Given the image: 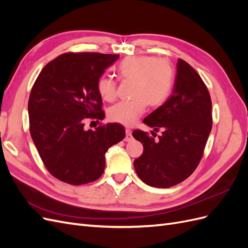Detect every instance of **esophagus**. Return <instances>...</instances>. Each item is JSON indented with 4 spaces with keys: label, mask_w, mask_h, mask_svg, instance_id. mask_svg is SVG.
I'll return each instance as SVG.
<instances>
[{
    "label": "esophagus",
    "mask_w": 248,
    "mask_h": 248,
    "mask_svg": "<svg viewBox=\"0 0 248 248\" xmlns=\"http://www.w3.org/2000/svg\"><path fill=\"white\" fill-rule=\"evenodd\" d=\"M125 141H131L133 140V137H132V133H131V130L127 128L126 129V137H125Z\"/></svg>",
    "instance_id": "obj_1"
}]
</instances>
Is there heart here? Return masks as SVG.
Segmentation results:
<instances>
[{"instance_id": "obj_1", "label": "heart", "mask_w": 248, "mask_h": 248, "mask_svg": "<svg viewBox=\"0 0 248 248\" xmlns=\"http://www.w3.org/2000/svg\"><path fill=\"white\" fill-rule=\"evenodd\" d=\"M118 78L133 79V98L121 101L108 110L111 122L131 126L144 114L147 106L157 108L166 102L172 91L174 68L166 59L152 56H130L124 58L116 67ZM97 91L103 100L114 101L117 97V80L102 76L97 81Z\"/></svg>"}]
</instances>
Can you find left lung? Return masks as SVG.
Instances as JSON below:
<instances>
[{"label":"left lung","instance_id":"8db88e82","mask_svg":"<svg viewBox=\"0 0 248 248\" xmlns=\"http://www.w3.org/2000/svg\"><path fill=\"white\" fill-rule=\"evenodd\" d=\"M211 109V97L205 82L188 63L178 59L172 94L144 119L146 125L157 132L161 129L162 134L155 140V132L153 138L140 129L132 132L144 146V152L133 162L142 182L168 188L192 174L212 128Z\"/></svg>","mask_w":248,"mask_h":248}]
</instances>
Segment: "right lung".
I'll use <instances>...</instances> for the list:
<instances>
[{
  "label": "right lung",
  "mask_w": 248,
  "mask_h": 248,
  "mask_svg": "<svg viewBox=\"0 0 248 248\" xmlns=\"http://www.w3.org/2000/svg\"><path fill=\"white\" fill-rule=\"evenodd\" d=\"M118 58L66 52L44 66L34 82L28 104L30 132L43 164L60 181H96L103 174L108 148L125 138L118 123L95 130L84 127L88 119L104 118L97 81Z\"/></svg>",
  "instance_id": "1"
}]
</instances>
